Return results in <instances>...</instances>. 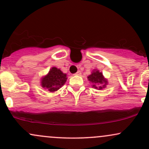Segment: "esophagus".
<instances>
[{
	"label": "esophagus",
	"instance_id": "obj_1",
	"mask_svg": "<svg viewBox=\"0 0 149 149\" xmlns=\"http://www.w3.org/2000/svg\"><path fill=\"white\" fill-rule=\"evenodd\" d=\"M75 75H81V72L80 71H77V73H75Z\"/></svg>",
	"mask_w": 149,
	"mask_h": 149
}]
</instances>
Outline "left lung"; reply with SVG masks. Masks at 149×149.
Wrapping results in <instances>:
<instances>
[{"mask_svg": "<svg viewBox=\"0 0 149 149\" xmlns=\"http://www.w3.org/2000/svg\"><path fill=\"white\" fill-rule=\"evenodd\" d=\"M87 79L92 84V87L93 88L99 90L105 89L108 84V79L105 78L102 73L95 69L93 70L91 74L88 75Z\"/></svg>", "mask_w": 149, "mask_h": 149, "instance_id": "left-lung-1", "label": "left lung"}]
</instances>
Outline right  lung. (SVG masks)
Listing matches in <instances>:
<instances>
[{
	"label": "right lung",
	"mask_w": 149,
	"mask_h": 149,
	"mask_svg": "<svg viewBox=\"0 0 149 149\" xmlns=\"http://www.w3.org/2000/svg\"><path fill=\"white\" fill-rule=\"evenodd\" d=\"M67 79V74L56 67H52L49 72L41 77V86L49 93H54L65 84Z\"/></svg>",
	"instance_id": "obj_1"
}]
</instances>
